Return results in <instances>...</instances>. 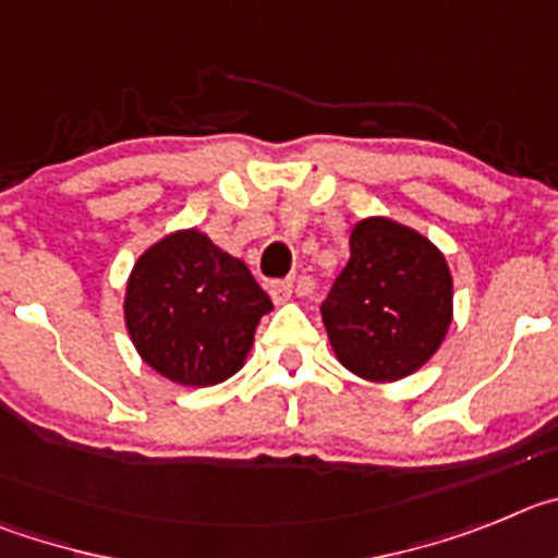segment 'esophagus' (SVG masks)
I'll use <instances>...</instances> for the list:
<instances>
[{"label": "esophagus", "instance_id": "1", "mask_svg": "<svg viewBox=\"0 0 558 558\" xmlns=\"http://www.w3.org/2000/svg\"><path fill=\"white\" fill-rule=\"evenodd\" d=\"M291 291H294V283H291V280H275V283L269 286V294H272V300L278 305L291 300Z\"/></svg>", "mask_w": 558, "mask_h": 558}]
</instances>
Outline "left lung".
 I'll use <instances>...</instances> for the list:
<instances>
[{"instance_id": "obj_1", "label": "left lung", "mask_w": 558, "mask_h": 558, "mask_svg": "<svg viewBox=\"0 0 558 558\" xmlns=\"http://www.w3.org/2000/svg\"><path fill=\"white\" fill-rule=\"evenodd\" d=\"M333 353L366 380H400L439 350L453 319L448 260L416 230L364 219L319 305Z\"/></svg>"}]
</instances>
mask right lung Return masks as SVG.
Here are the masks:
<instances>
[{
  "label": "right lung",
  "instance_id": "1",
  "mask_svg": "<svg viewBox=\"0 0 558 558\" xmlns=\"http://www.w3.org/2000/svg\"><path fill=\"white\" fill-rule=\"evenodd\" d=\"M272 300L242 260L180 230L135 260L124 298L130 339L155 373L214 386L239 369Z\"/></svg>",
  "mask_w": 558,
  "mask_h": 558
}]
</instances>
